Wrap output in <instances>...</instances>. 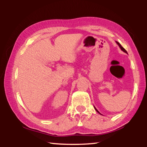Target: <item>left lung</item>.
<instances>
[{
    "mask_svg": "<svg viewBox=\"0 0 147 147\" xmlns=\"http://www.w3.org/2000/svg\"><path fill=\"white\" fill-rule=\"evenodd\" d=\"M116 43H117V45H118L119 46V47L120 48V49H121V50H122V51H123V52H124V53H127V51H126V50H125V49H124V48H123V47H122V46H121V45H120V43H119V42H117V41H116ZM94 107L95 110H96L97 111V112H98V113H99V114H100V112H99V111H98V110H97L96 109V108L95 107H94Z\"/></svg>",
    "mask_w": 147,
    "mask_h": 147,
    "instance_id": "8db88e82",
    "label": "left lung"
}]
</instances>
